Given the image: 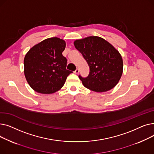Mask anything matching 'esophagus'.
<instances>
[{"label":"esophagus","mask_w":154,"mask_h":154,"mask_svg":"<svg viewBox=\"0 0 154 154\" xmlns=\"http://www.w3.org/2000/svg\"><path fill=\"white\" fill-rule=\"evenodd\" d=\"M79 72V69H77L74 71V73H75V74H78Z\"/></svg>","instance_id":"1"}]
</instances>
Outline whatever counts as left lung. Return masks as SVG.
I'll list each match as a JSON object with an SVG mask.
<instances>
[{"mask_svg": "<svg viewBox=\"0 0 154 154\" xmlns=\"http://www.w3.org/2000/svg\"><path fill=\"white\" fill-rule=\"evenodd\" d=\"M89 67L87 77L79 75L83 85L97 92H106L119 82L123 71V61L119 52L103 38L91 36L74 42Z\"/></svg>", "mask_w": 154, "mask_h": 154, "instance_id": "1", "label": "left lung"}]
</instances>
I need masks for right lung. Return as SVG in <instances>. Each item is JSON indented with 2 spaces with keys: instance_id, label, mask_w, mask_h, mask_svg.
Returning a JSON list of instances; mask_svg holds the SVG:
<instances>
[{
  "instance_id": "obj_1",
  "label": "right lung",
  "mask_w": 154,
  "mask_h": 154,
  "mask_svg": "<svg viewBox=\"0 0 154 154\" xmlns=\"http://www.w3.org/2000/svg\"><path fill=\"white\" fill-rule=\"evenodd\" d=\"M66 42L57 37L47 38L32 47L24 58V74L35 91L49 94L63 87L68 75L67 59L62 52Z\"/></svg>"
}]
</instances>
